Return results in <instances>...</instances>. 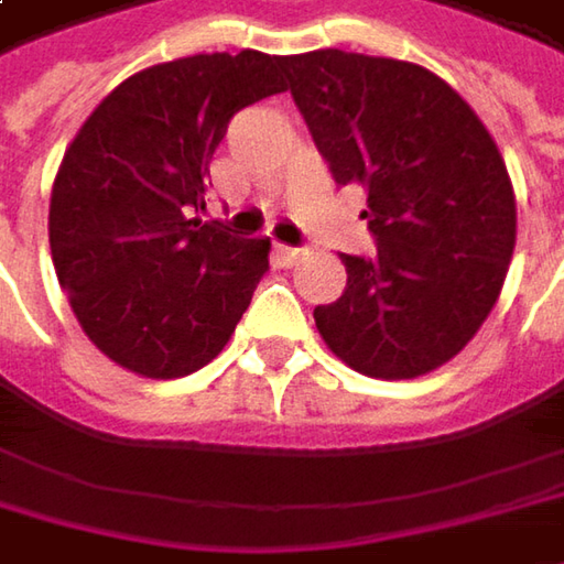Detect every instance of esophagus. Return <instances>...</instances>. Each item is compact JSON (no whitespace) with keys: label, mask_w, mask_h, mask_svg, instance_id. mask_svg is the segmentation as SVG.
<instances>
[{"label":"esophagus","mask_w":564,"mask_h":564,"mask_svg":"<svg viewBox=\"0 0 564 564\" xmlns=\"http://www.w3.org/2000/svg\"><path fill=\"white\" fill-rule=\"evenodd\" d=\"M275 253H279V260H282L285 267H295L297 260H304V253H307V250H304V247H285V243H279V247H275Z\"/></svg>","instance_id":"obj_1"}]
</instances>
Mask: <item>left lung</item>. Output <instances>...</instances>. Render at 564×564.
<instances>
[{
    "instance_id": "obj_1",
    "label": "left lung",
    "mask_w": 564,
    "mask_h": 564,
    "mask_svg": "<svg viewBox=\"0 0 564 564\" xmlns=\"http://www.w3.org/2000/svg\"><path fill=\"white\" fill-rule=\"evenodd\" d=\"M289 88L339 186L368 196L375 257H343L346 292L314 321L352 371L409 380L486 324L518 240V203L489 129L415 63L314 50L282 56Z\"/></svg>"
}]
</instances>
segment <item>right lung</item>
Wrapping results in <instances>:
<instances>
[{
	"label": "right lung",
	"mask_w": 564,
	"mask_h": 564,
	"mask_svg": "<svg viewBox=\"0 0 564 564\" xmlns=\"http://www.w3.org/2000/svg\"><path fill=\"white\" fill-rule=\"evenodd\" d=\"M279 56L196 53L129 75L82 123L50 193L72 314L132 375L184 378L221 352L269 269V240L189 218L240 107L285 91Z\"/></svg>",
	"instance_id": "1"
}]
</instances>
